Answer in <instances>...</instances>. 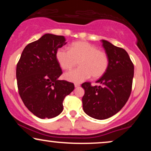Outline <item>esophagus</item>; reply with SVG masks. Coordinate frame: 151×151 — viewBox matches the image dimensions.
<instances>
[{
    "mask_svg": "<svg viewBox=\"0 0 151 151\" xmlns=\"http://www.w3.org/2000/svg\"><path fill=\"white\" fill-rule=\"evenodd\" d=\"M74 86H75L76 88L79 87V86H80V84H79V83H75V84H74Z\"/></svg>",
    "mask_w": 151,
    "mask_h": 151,
    "instance_id": "1",
    "label": "esophagus"
}]
</instances>
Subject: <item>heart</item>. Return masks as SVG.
I'll return each mask as SVG.
<instances>
[{
    "instance_id": "b5f03b06",
    "label": "heart",
    "mask_w": 151,
    "mask_h": 151,
    "mask_svg": "<svg viewBox=\"0 0 151 151\" xmlns=\"http://www.w3.org/2000/svg\"><path fill=\"white\" fill-rule=\"evenodd\" d=\"M59 65L65 70H70L77 65L80 67L65 74L67 80L79 83L92 77L98 79L106 73L109 58L104 51L99 50L86 41H77L70 45V50L60 47L56 52Z\"/></svg>"
}]
</instances>
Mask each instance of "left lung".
Here are the masks:
<instances>
[{"label":"left lung","mask_w":151,"mask_h":151,"mask_svg":"<svg viewBox=\"0 0 151 151\" xmlns=\"http://www.w3.org/2000/svg\"><path fill=\"white\" fill-rule=\"evenodd\" d=\"M102 46L108 55L109 67L96 81L100 85L81 84L85 91L82 97L84 111L99 120L111 117L124 107L131 95L134 74V66L125 50L104 40Z\"/></svg>","instance_id":"1"}]
</instances>
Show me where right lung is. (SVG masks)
<instances>
[{"instance_id": "right-lung-1", "label": "right lung", "mask_w": 151, "mask_h": 151, "mask_svg": "<svg viewBox=\"0 0 151 151\" xmlns=\"http://www.w3.org/2000/svg\"><path fill=\"white\" fill-rule=\"evenodd\" d=\"M64 36L45 34L25 47L17 64L18 92L27 109L40 119L61 114L73 83L59 80L62 74L56 52L66 45Z\"/></svg>"}]
</instances>
